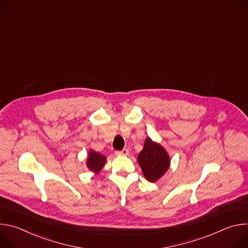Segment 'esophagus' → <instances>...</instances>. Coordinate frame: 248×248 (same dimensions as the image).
I'll list each match as a JSON object with an SVG mask.
<instances>
[{
  "mask_svg": "<svg viewBox=\"0 0 248 248\" xmlns=\"http://www.w3.org/2000/svg\"><path fill=\"white\" fill-rule=\"evenodd\" d=\"M128 154V149H123L122 151H116L117 156H126Z\"/></svg>",
  "mask_w": 248,
  "mask_h": 248,
  "instance_id": "obj_1",
  "label": "esophagus"
}]
</instances>
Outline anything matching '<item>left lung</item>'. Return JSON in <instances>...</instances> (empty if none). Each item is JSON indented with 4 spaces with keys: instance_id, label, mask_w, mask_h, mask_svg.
<instances>
[{
    "instance_id": "1",
    "label": "left lung",
    "mask_w": 248,
    "mask_h": 248,
    "mask_svg": "<svg viewBox=\"0 0 248 248\" xmlns=\"http://www.w3.org/2000/svg\"><path fill=\"white\" fill-rule=\"evenodd\" d=\"M137 162L144 178L151 183L160 180L170 166V159L167 150L150 137L145 139L143 149L137 156Z\"/></svg>"
}]
</instances>
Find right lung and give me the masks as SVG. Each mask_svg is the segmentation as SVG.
<instances>
[{"label": "right lung", "mask_w": 248, "mask_h": 248, "mask_svg": "<svg viewBox=\"0 0 248 248\" xmlns=\"http://www.w3.org/2000/svg\"><path fill=\"white\" fill-rule=\"evenodd\" d=\"M106 161H107L106 156L90 149L88 152V157L86 159V167L89 169V170H91L95 174H98L105 166Z\"/></svg>", "instance_id": "right-lung-1"}]
</instances>
